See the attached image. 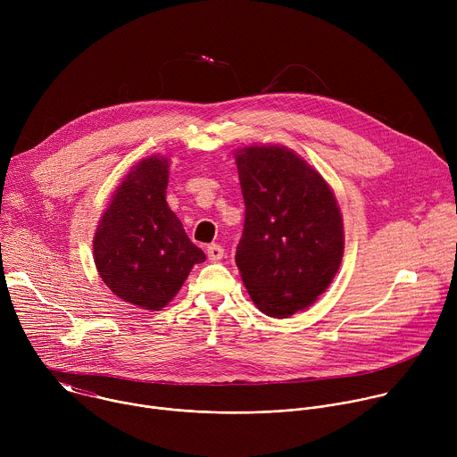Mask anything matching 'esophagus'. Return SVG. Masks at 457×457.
<instances>
[{
  "instance_id": "1",
  "label": "esophagus",
  "mask_w": 457,
  "mask_h": 457,
  "mask_svg": "<svg viewBox=\"0 0 457 457\" xmlns=\"http://www.w3.org/2000/svg\"><path fill=\"white\" fill-rule=\"evenodd\" d=\"M206 253H208V258L212 260V262H219V260L224 258V247L219 245V244H212L206 247Z\"/></svg>"
}]
</instances>
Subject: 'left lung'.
Instances as JSON below:
<instances>
[{
	"label": "left lung",
	"mask_w": 457,
	"mask_h": 457,
	"mask_svg": "<svg viewBox=\"0 0 457 457\" xmlns=\"http://www.w3.org/2000/svg\"><path fill=\"white\" fill-rule=\"evenodd\" d=\"M245 204L235 262L253 303L271 318L311 307L335 280L345 247L335 191L280 145L235 150Z\"/></svg>",
	"instance_id": "left-lung-1"
}]
</instances>
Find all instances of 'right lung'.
I'll return each instance as SVG.
<instances>
[{
	"instance_id": "1",
	"label": "right lung",
	"mask_w": 457,
	"mask_h": 457,
	"mask_svg": "<svg viewBox=\"0 0 457 457\" xmlns=\"http://www.w3.org/2000/svg\"><path fill=\"white\" fill-rule=\"evenodd\" d=\"M170 159L148 155L115 187L94 235L99 277L120 300L161 311L206 260L166 203Z\"/></svg>"
}]
</instances>
